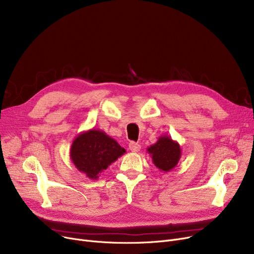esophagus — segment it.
I'll return each mask as SVG.
<instances>
[{"label": "esophagus", "instance_id": "1", "mask_svg": "<svg viewBox=\"0 0 254 254\" xmlns=\"http://www.w3.org/2000/svg\"><path fill=\"white\" fill-rule=\"evenodd\" d=\"M128 148L131 152H139L141 149V145L136 143V142H130L128 144Z\"/></svg>", "mask_w": 254, "mask_h": 254}]
</instances>
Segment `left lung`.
I'll list each match as a JSON object with an SVG mask.
<instances>
[{"instance_id":"8db88e82","label":"left lung","mask_w":254,"mask_h":254,"mask_svg":"<svg viewBox=\"0 0 254 254\" xmlns=\"http://www.w3.org/2000/svg\"><path fill=\"white\" fill-rule=\"evenodd\" d=\"M147 152L152 158V163L162 172H170L174 169L181 157V148L178 142L169 136H161Z\"/></svg>"}]
</instances>
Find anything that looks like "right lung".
Listing matches in <instances>:
<instances>
[{
  "mask_svg": "<svg viewBox=\"0 0 254 254\" xmlns=\"http://www.w3.org/2000/svg\"><path fill=\"white\" fill-rule=\"evenodd\" d=\"M125 153L126 149L113 138L96 128L79 134L70 149V157L76 169L92 180H97L104 170Z\"/></svg>",
  "mask_w": 254,
  "mask_h": 254,
  "instance_id": "right-lung-1",
  "label": "right lung"
}]
</instances>
